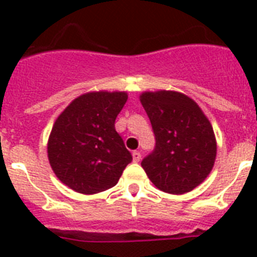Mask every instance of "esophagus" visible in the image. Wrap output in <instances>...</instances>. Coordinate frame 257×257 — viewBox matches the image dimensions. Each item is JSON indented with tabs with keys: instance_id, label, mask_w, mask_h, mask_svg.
I'll list each match as a JSON object with an SVG mask.
<instances>
[{
	"instance_id": "34e87169",
	"label": "esophagus",
	"mask_w": 257,
	"mask_h": 257,
	"mask_svg": "<svg viewBox=\"0 0 257 257\" xmlns=\"http://www.w3.org/2000/svg\"><path fill=\"white\" fill-rule=\"evenodd\" d=\"M132 156H133V161H135V163H139V161L141 160V153L139 152V151H135V152L132 153Z\"/></svg>"
}]
</instances>
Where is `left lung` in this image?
<instances>
[{
  "mask_svg": "<svg viewBox=\"0 0 257 257\" xmlns=\"http://www.w3.org/2000/svg\"><path fill=\"white\" fill-rule=\"evenodd\" d=\"M141 105L148 114L156 147L141 161L153 185L183 195L207 179L216 160V137L199 105L180 92H144Z\"/></svg>",
  "mask_w": 257,
  "mask_h": 257,
  "instance_id": "obj_1",
  "label": "left lung"
}]
</instances>
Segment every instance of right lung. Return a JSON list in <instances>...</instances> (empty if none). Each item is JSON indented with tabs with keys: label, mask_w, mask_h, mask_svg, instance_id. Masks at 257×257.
Here are the masks:
<instances>
[{
	"label": "right lung",
	"mask_w": 257,
	"mask_h": 257,
	"mask_svg": "<svg viewBox=\"0 0 257 257\" xmlns=\"http://www.w3.org/2000/svg\"><path fill=\"white\" fill-rule=\"evenodd\" d=\"M126 92H89L70 102L54 122L48 159L70 189L94 195L114 187L132 155L114 129Z\"/></svg>",
	"instance_id": "obj_1"
}]
</instances>
